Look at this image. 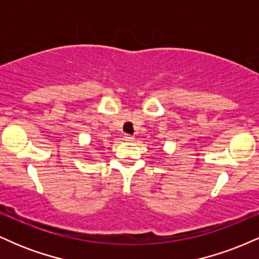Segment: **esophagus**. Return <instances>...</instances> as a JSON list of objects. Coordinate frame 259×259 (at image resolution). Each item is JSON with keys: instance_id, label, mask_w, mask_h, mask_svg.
<instances>
[{"instance_id": "esophagus-1", "label": "esophagus", "mask_w": 259, "mask_h": 259, "mask_svg": "<svg viewBox=\"0 0 259 259\" xmlns=\"http://www.w3.org/2000/svg\"><path fill=\"white\" fill-rule=\"evenodd\" d=\"M124 141H126V142H132V141H134V136H132V135H124Z\"/></svg>"}]
</instances>
